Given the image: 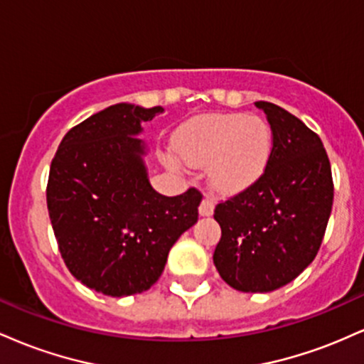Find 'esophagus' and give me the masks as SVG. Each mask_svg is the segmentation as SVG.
Returning a JSON list of instances; mask_svg holds the SVG:
<instances>
[{
	"label": "esophagus",
	"mask_w": 364,
	"mask_h": 364,
	"mask_svg": "<svg viewBox=\"0 0 364 364\" xmlns=\"http://www.w3.org/2000/svg\"><path fill=\"white\" fill-rule=\"evenodd\" d=\"M214 208H215L214 200H212L210 196H205V198L202 200V203H200L198 212H200V215H202V217H208V215L214 214Z\"/></svg>",
	"instance_id": "obj_1"
}]
</instances>
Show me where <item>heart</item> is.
I'll return each mask as SVG.
<instances>
[{
    "instance_id": "obj_1",
    "label": "heart",
    "mask_w": 364,
    "mask_h": 364,
    "mask_svg": "<svg viewBox=\"0 0 364 364\" xmlns=\"http://www.w3.org/2000/svg\"><path fill=\"white\" fill-rule=\"evenodd\" d=\"M270 124L258 116L203 114L181 124L174 150L188 164L207 168L210 186L236 193L265 173L272 156Z\"/></svg>"
}]
</instances>
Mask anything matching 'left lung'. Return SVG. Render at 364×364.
Wrapping results in <instances>:
<instances>
[{
    "instance_id": "1",
    "label": "left lung",
    "mask_w": 364,
    "mask_h": 364,
    "mask_svg": "<svg viewBox=\"0 0 364 364\" xmlns=\"http://www.w3.org/2000/svg\"><path fill=\"white\" fill-rule=\"evenodd\" d=\"M274 135L269 166L253 185L217 203L214 263L236 291L270 292L294 281L318 253L333 202L323 144L301 119L255 102Z\"/></svg>"
}]
</instances>
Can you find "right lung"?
I'll list each match as a JSON object with an SVG mask.
<instances>
[{
  "label": "right lung",
  "instance_id": "obj_1",
  "mask_svg": "<svg viewBox=\"0 0 364 364\" xmlns=\"http://www.w3.org/2000/svg\"><path fill=\"white\" fill-rule=\"evenodd\" d=\"M161 106L114 104L73 127L49 169L48 210L58 248L77 281L132 296L161 277L169 250L198 220L195 188L164 196L150 186L136 136Z\"/></svg>",
  "mask_w": 364,
  "mask_h": 364
}]
</instances>
